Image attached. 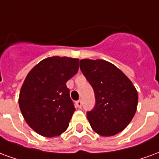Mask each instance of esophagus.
Returning <instances> with one entry per match:
<instances>
[{
	"instance_id": "34e87169",
	"label": "esophagus",
	"mask_w": 159,
	"mask_h": 159,
	"mask_svg": "<svg viewBox=\"0 0 159 159\" xmlns=\"http://www.w3.org/2000/svg\"><path fill=\"white\" fill-rule=\"evenodd\" d=\"M76 107H78V108H81L82 106H83V102H82V100H77V101L76 102Z\"/></svg>"
}]
</instances>
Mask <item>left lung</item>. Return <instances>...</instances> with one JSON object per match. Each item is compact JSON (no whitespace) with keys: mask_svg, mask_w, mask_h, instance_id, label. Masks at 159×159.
Returning a JSON list of instances; mask_svg holds the SVG:
<instances>
[{"mask_svg":"<svg viewBox=\"0 0 159 159\" xmlns=\"http://www.w3.org/2000/svg\"><path fill=\"white\" fill-rule=\"evenodd\" d=\"M80 69L92 86L95 105L87 111L93 131L111 136L123 131L134 116L138 93L117 67L102 59H82Z\"/></svg>","mask_w":159,"mask_h":159,"instance_id":"left-lung-1","label":"left lung"}]
</instances>
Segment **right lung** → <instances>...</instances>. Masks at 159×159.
Segmentation results:
<instances>
[{
	"label": "right lung",
	"mask_w": 159,
	"mask_h": 159,
	"mask_svg": "<svg viewBox=\"0 0 159 159\" xmlns=\"http://www.w3.org/2000/svg\"><path fill=\"white\" fill-rule=\"evenodd\" d=\"M78 66V59L50 57L26 76L19 93V107L28 125L42 136L59 135L69 126L76 109L66 82L77 73Z\"/></svg>",
	"instance_id": "obj_1"
}]
</instances>
